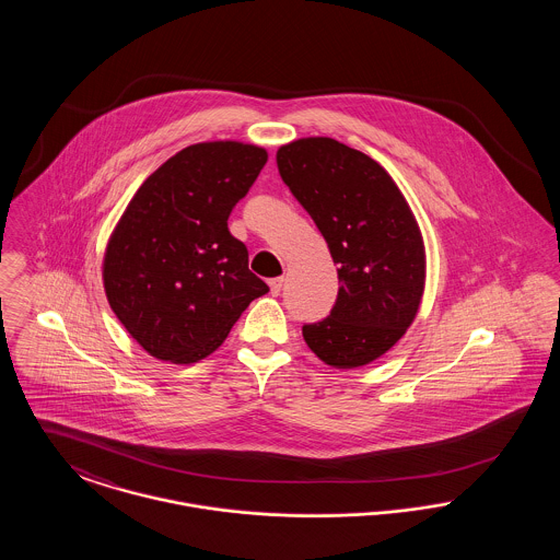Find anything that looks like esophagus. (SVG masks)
Listing matches in <instances>:
<instances>
[{
    "label": "esophagus",
    "mask_w": 560,
    "mask_h": 560,
    "mask_svg": "<svg viewBox=\"0 0 560 560\" xmlns=\"http://www.w3.org/2000/svg\"><path fill=\"white\" fill-rule=\"evenodd\" d=\"M283 281H285L283 277H277V279H270V281H268V285H270V293H272V295H279V293H281Z\"/></svg>",
    "instance_id": "34e87169"
}]
</instances>
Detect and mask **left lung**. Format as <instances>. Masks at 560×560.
Returning a JSON list of instances; mask_svg holds the SVG:
<instances>
[{
	"label": "left lung",
	"mask_w": 560,
	"mask_h": 560,
	"mask_svg": "<svg viewBox=\"0 0 560 560\" xmlns=\"http://www.w3.org/2000/svg\"><path fill=\"white\" fill-rule=\"evenodd\" d=\"M277 167L338 265L334 308L304 323L302 336L331 368L368 365L418 313L427 277L418 222L386 170L334 138L281 147Z\"/></svg>",
	"instance_id": "left-lung-1"
}]
</instances>
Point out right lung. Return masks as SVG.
Returning <instances> with one entry per match:
<instances>
[{
	"label": "right lung",
	"mask_w": 560,
	"mask_h": 560,
	"mask_svg": "<svg viewBox=\"0 0 560 560\" xmlns=\"http://www.w3.org/2000/svg\"><path fill=\"white\" fill-rule=\"evenodd\" d=\"M268 155L241 142H201L155 170L133 195L105 256L108 304L133 340L172 363L224 342L268 285L247 267L229 215Z\"/></svg>",
	"instance_id": "add662e5"
}]
</instances>
